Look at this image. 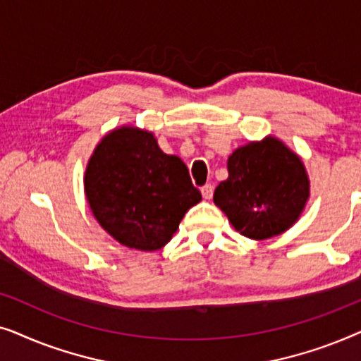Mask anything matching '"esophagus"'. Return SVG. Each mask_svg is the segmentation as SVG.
<instances>
[{
  "label": "esophagus",
  "mask_w": 361,
  "mask_h": 361,
  "mask_svg": "<svg viewBox=\"0 0 361 361\" xmlns=\"http://www.w3.org/2000/svg\"><path fill=\"white\" fill-rule=\"evenodd\" d=\"M200 192H202V197H204L205 200H210L212 197H214V185H212V184H207V185L202 187Z\"/></svg>",
  "instance_id": "esophagus-1"
}]
</instances>
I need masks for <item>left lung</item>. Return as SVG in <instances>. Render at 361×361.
I'll list each match as a JSON object with an SVG mask.
<instances>
[{
    "mask_svg": "<svg viewBox=\"0 0 361 361\" xmlns=\"http://www.w3.org/2000/svg\"><path fill=\"white\" fill-rule=\"evenodd\" d=\"M228 177L216 185L214 202L240 235L268 240L300 219L310 197L305 166L279 137L268 135L231 152Z\"/></svg>",
    "mask_w": 361,
    "mask_h": 361,
    "instance_id": "left-lung-1",
    "label": "left lung"
}]
</instances>
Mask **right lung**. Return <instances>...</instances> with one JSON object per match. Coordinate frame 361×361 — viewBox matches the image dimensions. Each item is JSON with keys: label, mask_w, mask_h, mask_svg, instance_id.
<instances>
[{"label": "right lung", "mask_w": 361, "mask_h": 361, "mask_svg": "<svg viewBox=\"0 0 361 361\" xmlns=\"http://www.w3.org/2000/svg\"><path fill=\"white\" fill-rule=\"evenodd\" d=\"M93 216L118 243L164 248L187 210L202 200L179 156L166 154L151 131L123 125L106 133L83 174Z\"/></svg>", "instance_id": "1"}]
</instances>
